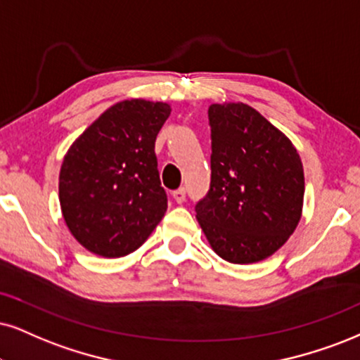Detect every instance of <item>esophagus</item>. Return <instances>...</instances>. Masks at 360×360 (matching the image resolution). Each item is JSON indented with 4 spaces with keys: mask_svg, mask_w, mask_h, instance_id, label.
<instances>
[{
    "mask_svg": "<svg viewBox=\"0 0 360 360\" xmlns=\"http://www.w3.org/2000/svg\"><path fill=\"white\" fill-rule=\"evenodd\" d=\"M173 198H175L176 203H184L185 200H187V190L185 188H179L173 192Z\"/></svg>",
    "mask_w": 360,
    "mask_h": 360,
    "instance_id": "1",
    "label": "esophagus"
}]
</instances>
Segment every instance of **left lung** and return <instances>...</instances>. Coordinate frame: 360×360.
Wrapping results in <instances>:
<instances>
[{
    "label": "left lung",
    "instance_id": "obj_1",
    "mask_svg": "<svg viewBox=\"0 0 360 360\" xmlns=\"http://www.w3.org/2000/svg\"><path fill=\"white\" fill-rule=\"evenodd\" d=\"M212 180L195 205L221 259L254 264L277 252L302 215L304 168L295 146L245 103L210 105Z\"/></svg>",
    "mask_w": 360,
    "mask_h": 360
}]
</instances>
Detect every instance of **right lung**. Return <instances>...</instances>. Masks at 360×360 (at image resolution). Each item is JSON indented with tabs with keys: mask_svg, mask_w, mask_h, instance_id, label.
Wrapping results in <instances>:
<instances>
[{
	"mask_svg": "<svg viewBox=\"0 0 360 360\" xmlns=\"http://www.w3.org/2000/svg\"><path fill=\"white\" fill-rule=\"evenodd\" d=\"M172 108L125 100L75 140L60 170V205L86 250L117 259L143 243L167 212L155 140Z\"/></svg>",
	"mask_w": 360,
	"mask_h": 360,
	"instance_id": "add662e5",
	"label": "right lung"
}]
</instances>
